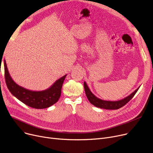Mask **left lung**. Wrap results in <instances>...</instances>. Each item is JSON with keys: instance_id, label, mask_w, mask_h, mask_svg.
Here are the masks:
<instances>
[{"instance_id": "8db88e82", "label": "left lung", "mask_w": 153, "mask_h": 153, "mask_svg": "<svg viewBox=\"0 0 153 153\" xmlns=\"http://www.w3.org/2000/svg\"><path fill=\"white\" fill-rule=\"evenodd\" d=\"M84 89H85L86 96L88 100H89V102H91V103H92V105L98 108L107 109V110H117L122 107L134 97V95L136 92H137V91H138L140 88L139 87L137 89H136L130 95H128V97L122 100H118V101H107V100H103L100 99L96 97V96H95L90 91L89 88L88 87L85 82H84Z\"/></svg>"}]
</instances>
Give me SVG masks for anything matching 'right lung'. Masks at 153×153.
<instances>
[{"label":"right lung","mask_w":153,"mask_h":153,"mask_svg":"<svg viewBox=\"0 0 153 153\" xmlns=\"http://www.w3.org/2000/svg\"><path fill=\"white\" fill-rule=\"evenodd\" d=\"M5 79L7 86L11 94L25 105L37 109L50 107L59 100L62 84L66 75L57 80L50 87L42 91L28 90L16 84L9 74L4 60Z\"/></svg>","instance_id":"add662e5"}]
</instances>
